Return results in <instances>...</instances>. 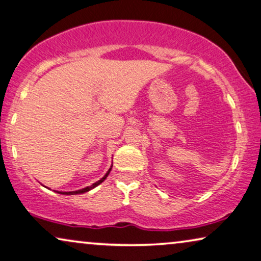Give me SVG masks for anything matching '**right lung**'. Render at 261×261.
Here are the masks:
<instances>
[{"mask_svg": "<svg viewBox=\"0 0 261 261\" xmlns=\"http://www.w3.org/2000/svg\"><path fill=\"white\" fill-rule=\"evenodd\" d=\"M111 169H112V165L110 166V169L108 170V172L104 174V177L103 178H100V179L98 180V181H96V182H93V184L91 185V186H87V188H84V189H81V190H77V191H70V192H62V191H55V192H57V193H60V194H80V193H84V192H88V191H90V190H92V189H95L96 186H98L100 182H103L104 180L107 179V177L109 176V173H110V171H111Z\"/></svg>", "mask_w": 261, "mask_h": 261, "instance_id": "obj_1", "label": "right lung"}]
</instances>
